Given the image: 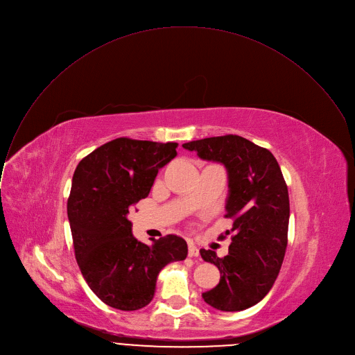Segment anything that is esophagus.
<instances>
[{
	"label": "esophagus",
	"instance_id": "esophagus-1",
	"mask_svg": "<svg viewBox=\"0 0 355 355\" xmlns=\"http://www.w3.org/2000/svg\"><path fill=\"white\" fill-rule=\"evenodd\" d=\"M200 250L193 243H189V257H198Z\"/></svg>",
	"mask_w": 355,
	"mask_h": 355
}]
</instances>
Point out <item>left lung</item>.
Here are the masks:
<instances>
[{
    "label": "left lung",
    "mask_w": 355,
    "mask_h": 355,
    "mask_svg": "<svg viewBox=\"0 0 355 355\" xmlns=\"http://www.w3.org/2000/svg\"><path fill=\"white\" fill-rule=\"evenodd\" d=\"M202 161L218 162L228 175L227 218H232V242L225 257L201 249V257L214 263L218 286L202 293V300L224 312H238L259 304L278 277L287 249L290 197L274 155L239 135L211 137L182 146Z\"/></svg>",
    "instance_id": "obj_1"
}]
</instances>
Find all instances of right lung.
<instances>
[{"instance_id":"obj_1","label":"right lung","mask_w":355,"mask_h":355,"mask_svg":"<svg viewBox=\"0 0 355 355\" xmlns=\"http://www.w3.org/2000/svg\"><path fill=\"white\" fill-rule=\"evenodd\" d=\"M178 143L116 138L77 166L67 202L76 259L89 288L120 311L147 306L161 270L184 260L187 243L178 235L146 245L131 234L128 209L146 198L158 171L176 155Z\"/></svg>"}]
</instances>
